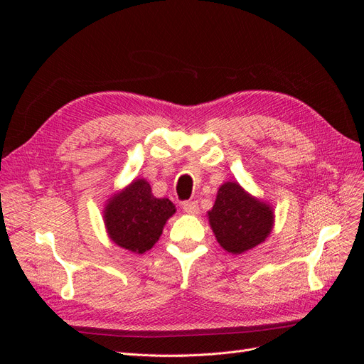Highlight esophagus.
Instances as JSON below:
<instances>
[{
	"label": "esophagus",
	"instance_id": "1",
	"mask_svg": "<svg viewBox=\"0 0 364 364\" xmlns=\"http://www.w3.org/2000/svg\"><path fill=\"white\" fill-rule=\"evenodd\" d=\"M183 209L188 214H198L199 213V205L196 200H188L183 202Z\"/></svg>",
	"mask_w": 364,
	"mask_h": 364
}]
</instances>
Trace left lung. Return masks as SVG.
Masks as SVG:
<instances>
[{"label":"left lung","instance_id":"8db88e82","mask_svg":"<svg viewBox=\"0 0 364 364\" xmlns=\"http://www.w3.org/2000/svg\"><path fill=\"white\" fill-rule=\"evenodd\" d=\"M208 217L217 242L232 254L252 250L265 240L273 228L272 208L230 181L220 187Z\"/></svg>","mask_w":364,"mask_h":364}]
</instances>
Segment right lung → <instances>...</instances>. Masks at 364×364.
Segmentation results:
<instances>
[{
    "label": "right lung",
    "mask_w": 364,
    "mask_h": 364,
    "mask_svg": "<svg viewBox=\"0 0 364 364\" xmlns=\"http://www.w3.org/2000/svg\"><path fill=\"white\" fill-rule=\"evenodd\" d=\"M174 213V203L153 196L146 180H134L124 192L109 200L105 223L114 243L143 254L158 242L166 220Z\"/></svg>",
    "instance_id": "1"
}]
</instances>
